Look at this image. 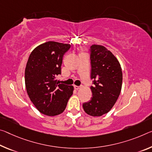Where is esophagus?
<instances>
[{"label":"esophagus","instance_id":"1","mask_svg":"<svg viewBox=\"0 0 152 152\" xmlns=\"http://www.w3.org/2000/svg\"><path fill=\"white\" fill-rule=\"evenodd\" d=\"M80 88V86H74V88L76 89V90H78L79 88Z\"/></svg>","mask_w":152,"mask_h":152}]
</instances>
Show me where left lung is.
I'll return each instance as SVG.
<instances>
[{
	"label": "left lung",
	"instance_id": "obj_1",
	"mask_svg": "<svg viewBox=\"0 0 152 152\" xmlns=\"http://www.w3.org/2000/svg\"><path fill=\"white\" fill-rule=\"evenodd\" d=\"M93 97L83 103L86 114L101 116L109 112L118 98L122 88V72L118 60L102 45L90 47Z\"/></svg>",
	"mask_w": 152,
	"mask_h": 152
}]
</instances>
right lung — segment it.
<instances>
[{"label": "right lung", "mask_w": 152, "mask_h": 152, "mask_svg": "<svg viewBox=\"0 0 152 152\" xmlns=\"http://www.w3.org/2000/svg\"><path fill=\"white\" fill-rule=\"evenodd\" d=\"M70 45L49 41L38 45L31 53L25 69V84L31 102L42 114L55 116L66 109L74 86L60 84L64 55Z\"/></svg>", "instance_id": "right-lung-1"}]
</instances>
